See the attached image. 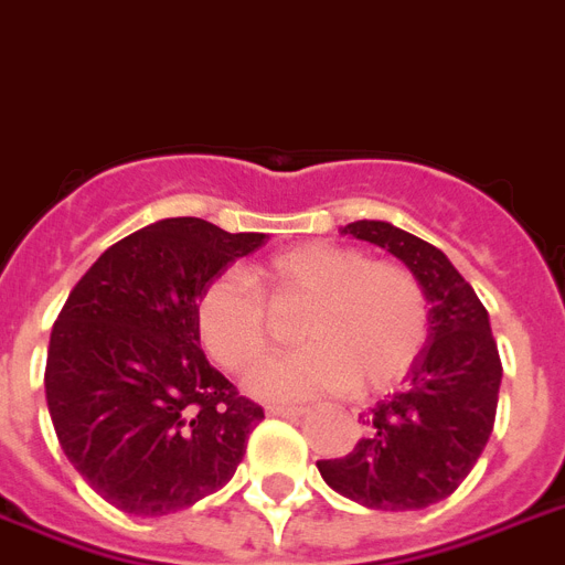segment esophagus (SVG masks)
Returning a JSON list of instances; mask_svg holds the SVG:
<instances>
[{
	"instance_id": "obj_1",
	"label": "esophagus",
	"mask_w": 565,
	"mask_h": 565,
	"mask_svg": "<svg viewBox=\"0 0 565 565\" xmlns=\"http://www.w3.org/2000/svg\"><path fill=\"white\" fill-rule=\"evenodd\" d=\"M305 406H284V403H278V406H269V415H278V417H298L305 415Z\"/></svg>"
}]
</instances>
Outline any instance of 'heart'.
<instances>
[{"label": "heart", "instance_id": "obj_1", "mask_svg": "<svg viewBox=\"0 0 565 565\" xmlns=\"http://www.w3.org/2000/svg\"><path fill=\"white\" fill-rule=\"evenodd\" d=\"M214 275L196 296V337L214 362L249 371L273 348L264 297L301 307L292 354L260 365L249 388L269 401H301L354 388L394 386L417 362L429 337V298L401 260H371L356 246L313 241L275 252L249 269Z\"/></svg>", "mask_w": 565, "mask_h": 565}]
</instances>
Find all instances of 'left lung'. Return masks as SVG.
Segmentation results:
<instances>
[{
  "mask_svg": "<svg viewBox=\"0 0 565 565\" xmlns=\"http://www.w3.org/2000/svg\"><path fill=\"white\" fill-rule=\"evenodd\" d=\"M345 235L401 258L429 298V339L401 392L362 415L365 435L342 458L316 461L345 499L374 511H420L467 479L493 433L502 360L476 290L433 243L383 223L356 220Z\"/></svg>",
  "mask_w": 565,
  "mask_h": 565,
  "instance_id": "left-lung-1",
  "label": "left lung"
}]
</instances>
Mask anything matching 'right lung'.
I'll list each match as a JSON object with an SVG mask.
<instances>
[{"instance_id": "add662e5", "label": "right lung", "mask_w": 565, "mask_h": 565, "mask_svg": "<svg viewBox=\"0 0 565 565\" xmlns=\"http://www.w3.org/2000/svg\"><path fill=\"white\" fill-rule=\"evenodd\" d=\"M264 241L200 217L159 220L113 243L68 292L45 403L68 461L118 511H185L235 476L264 409L205 360L194 307Z\"/></svg>"}]
</instances>
